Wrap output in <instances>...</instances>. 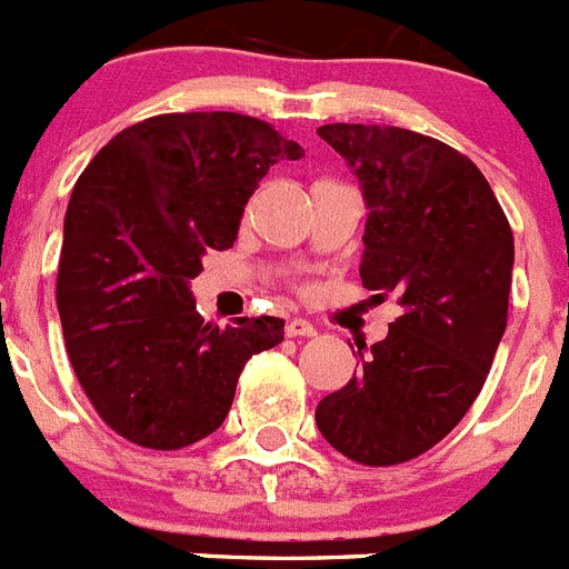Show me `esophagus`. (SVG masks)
Wrapping results in <instances>:
<instances>
[{"label":"esophagus","mask_w":569,"mask_h":569,"mask_svg":"<svg viewBox=\"0 0 569 569\" xmlns=\"http://www.w3.org/2000/svg\"><path fill=\"white\" fill-rule=\"evenodd\" d=\"M284 333H288L290 339H296V336H301V339H310V336H316V328L310 325L308 319H290L288 328H284Z\"/></svg>","instance_id":"esophagus-1"}]
</instances>
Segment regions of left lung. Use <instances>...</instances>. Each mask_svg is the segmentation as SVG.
<instances>
[{"mask_svg":"<svg viewBox=\"0 0 569 569\" xmlns=\"http://www.w3.org/2000/svg\"><path fill=\"white\" fill-rule=\"evenodd\" d=\"M319 136L365 190L361 284L399 293L405 310L385 341L359 350V376L319 401L316 425L359 465H405L485 387L507 328L512 230L481 170L433 136L341 122Z\"/></svg>","mask_w":569,"mask_h":569,"instance_id":"8db88e82","label":"left lung"}]
</instances>
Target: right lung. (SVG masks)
<instances>
[{
	"label": "right lung",
	"instance_id": "obj_1",
	"mask_svg": "<svg viewBox=\"0 0 569 569\" xmlns=\"http://www.w3.org/2000/svg\"><path fill=\"white\" fill-rule=\"evenodd\" d=\"M305 150L253 116L162 113L99 150L64 213L57 308L64 350L99 419L150 450L219 430L250 356L284 319L196 313L190 279L208 250L233 248L270 164Z\"/></svg>",
	"mask_w": 569,
	"mask_h": 569
}]
</instances>
